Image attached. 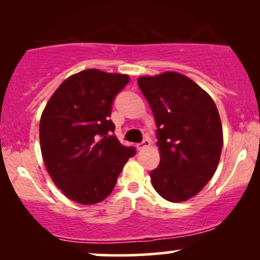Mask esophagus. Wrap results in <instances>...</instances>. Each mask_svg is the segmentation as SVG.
<instances>
[{
  "instance_id": "obj_1",
  "label": "esophagus",
  "mask_w": 260,
  "mask_h": 260,
  "mask_svg": "<svg viewBox=\"0 0 260 260\" xmlns=\"http://www.w3.org/2000/svg\"><path fill=\"white\" fill-rule=\"evenodd\" d=\"M149 145H150V140H149V139L147 138V139L143 140V142L138 143V144H137L136 147H137V149H138V150H143V149L149 147Z\"/></svg>"
}]
</instances>
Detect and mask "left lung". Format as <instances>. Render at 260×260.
I'll return each instance as SVG.
<instances>
[{
  "mask_svg": "<svg viewBox=\"0 0 260 260\" xmlns=\"http://www.w3.org/2000/svg\"><path fill=\"white\" fill-rule=\"evenodd\" d=\"M138 85L153 111L160 164L150 172L164 199L184 202L215 174L222 126L213 99L186 76L168 72L140 77Z\"/></svg>",
  "mask_w": 260,
  "mask_h": 260,
  "instance_id": "obj_1",
  "label": "left lung"
}]
</instances>
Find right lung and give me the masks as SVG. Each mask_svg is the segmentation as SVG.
Wrapping results in <instances>:
<instances>
[{
    "label": "right lung",
    "instance_id": "right-lung-1",
    "mask_svg": "<svg viewBox=\"0 0 260 260\" xmlns=\"http://www.w3.org/2000/svg\"><path fill=\"white\" fill-rule=\"evenodd\" d=\"M126 74L85 70L58 86L40 120L45 166L66 197L91 205L110 196L136 148L124 147L110 120Z\"/></svg>",
    "mask_w": 260,
    "mask_h": 260
}]
</instances>
